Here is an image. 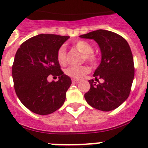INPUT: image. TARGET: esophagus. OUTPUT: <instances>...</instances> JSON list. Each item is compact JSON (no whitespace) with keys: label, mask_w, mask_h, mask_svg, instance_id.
<instances>
[{"label":"esophagus","mask_w":148,"mask_h":148,"mask_svg":"<svg viewBox=\"0 0 148 148\" xmlns=\"http://www.w3.org/2000/svg\"><path fill=\"white\" fill-rule=\"evenodd\" d=\"M72 82H73V84H78L79 81L77 80V79H72Z\"/></svg>","instance_id":"esophagus-1"}]
</instances>
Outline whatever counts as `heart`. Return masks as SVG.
I'll list each match as a JSON object with an SVG mask.
<instances>
[{
  "mask_svg": "<svg viewBox=\"0 0 148 148\" xmlns=\"http://www.w3.org/2000/svg\"><path fill=\"white\" fill-rule=\"evenodd\" d=\"M74 47L78 51L83 54L82 60L88 61L92 64H96L98 61L97 56L93 53L92 46L85 40H78L74 44ZM57 60L60 64H64L66 61V50L64 46L62 45L58 48L56 54ZM90 71V66L87 65L82 66H70L64 70L66 75L73 79H81Z\"/></svg>",
  "mask_w": 148,
  "mask_h": 148,
  "instance_id": "obj_1",
  "label": "heart"
}]
</instances>
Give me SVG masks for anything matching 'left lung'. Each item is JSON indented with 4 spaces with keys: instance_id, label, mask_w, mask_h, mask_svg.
Listing matches in <instances>:
<instances>
[{
    "instance_id": "left-lung-1",
    "label": "left lung",
    "mask_w": 148,
    "mask_h": 148,
    "mask_svg": "<svg viewBox=\"0 0 148 148\" xmlns=\"http://www.w3.org/2000/svg\"><path fill=\"white\" fill-rule=\"evenodd\" d=\"M82 38L93 39L101 53V61L93 74L95 81H89L90 89L84 94L91 107L110 111L119 107L130 95L134 78V63L130 46L123 37L115 32L98 29L81 35Z\"/></svg>"
}]
</instances>
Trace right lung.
Returning <instances> with one entry per match:
<instances>
[{
  "instance_id": "right-lung-1",
  "label": "right lung",
  "mask_w": 148,
  "mask_h": 148,
  "mask_svg": "<svg viewBox=\"0 0 148 148\" xmlns=\"http://www.w3.org/2000/svg\"><path fill=\"white\" fill-rule=\"evenodd\" d=\"M70 36L40 34L27 40L17 50L12 78L17 96L30 111L48 115L59 109L66 99L71 78L64 74L56 54ZM49 75L59 81L49 82Z\"/></svg>"
}]
</instances>
